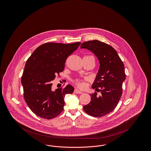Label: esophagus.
<instances>
[{"label":"esophagus","instance_id":"esophagus-1","mask_svg":"<svg viewBox=\"0 0 151 151\" xmlns=\"http://www.w3.org/2000/svg\"><path fill=\"white\" fill-rule=\"evenodd\" d=\"M74 93H75L77 94H82L83 93V92H81V91H79L78 89H75V90H74Z\"/></svg>","mask_w":151,"mask_h":151}]
</instances>
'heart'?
<instances>
[{
    "instance_id": "b5f03b06",
    "label": "heart",
    "mask_w": 151,
    "mask_h": 151,
    "mask_svg": "<svg viewBox=\"0 0 151 151\" xmlns=\"http://www.w3.org/2000/svg\"><path fill=\"white\" fill-rule=\"evenodd\" d=\"M72 83L80 88H84L86 86V83L85 80L84 79H74L72 80Z\"/></svg>"
}]
</instances>
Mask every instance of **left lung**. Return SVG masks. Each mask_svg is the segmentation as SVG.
Returning a JSON list of instances; mask_svg holds the SVG:
<instances>
[{
    "mask_svg": "<svg viewBox=\"0 0 151 151\" xmlns=\"http://www.w3.org/2000/svg\"><path fill=\"white\" fill-rule=\"evenodd\" d=\"M81 49L93 52L100 62V68L92 85L97 92L91 94L89 104L83 106L88 114L101 117L113 111L122 94V84L126 79L124 65L115 49L107 43L99 40L82 43Z\"/></svg>",
    "mask_w": 151,
    "mask_h": 151,
    "instance_id": "obj_1",
    "label": "left lung"
}]
</instances>
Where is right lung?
Instances as JSON below:
<instances>
[{
    "label": "right lung",
    "instance_id": "obj_1",
    "mask_svg": "<svg viewBox=\"0 0 151 151\" xmlns=\"http://www.w3.org/2000/svg\"><path fill=\"white\" fill-rule=\"evenodd\" d=\"M80 44L44 43L28 59L22 78L24 98L36 115L50 119L63 110L65 95L72 93L74 88L67 85L53 91L52 81L63 71L67 58Z\"/></svg>",
    "mask_w": 151,
    "mask_h": 151
}]
</instances>
